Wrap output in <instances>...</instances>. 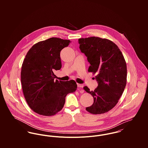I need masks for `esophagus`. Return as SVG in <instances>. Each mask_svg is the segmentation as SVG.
Instances as JSON below:
<instances>
[{"label":"esophagus","mask_w":148,"mask_h":148,"mask_svg":"<svg viewBox=\"0 0 148 148\" xmlns=\"http://www.w3.org/2000/svg\"><path fill=\"white\" fill-rule=\"evenodd\" d=\"M77 86L80 88H83L84 87V85L81 84H77Z\"/></svg>","instance_id":"34e87169"}]
</instances>
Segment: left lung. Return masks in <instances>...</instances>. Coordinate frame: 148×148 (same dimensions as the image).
<instances>
[{
  "label": "left lung",
  "instance_id": "left-lung-1",
  "mask_svg": "<svg viewBox=\"0 0 148 148\" xmlns=\"http://www.w3.org/2000/svg\"><path fill=\"white\" fill-rule=\"evenodd\" d=\"M80 49L90 63L88 71L96 74L98 86L85 90L93 97V104L86 110L93 114H103L114 108L127 84V64L117 45L107 39L90 37L79 39Z\"/></svg>",
  "mask_w": 148,
  "mask_h": 148
}]
</instances>
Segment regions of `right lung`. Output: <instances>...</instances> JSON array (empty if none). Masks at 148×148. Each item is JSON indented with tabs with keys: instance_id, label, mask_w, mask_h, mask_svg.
Returning a JSON list of instances; mask_svg holds the SVG:
<instances>
[{
	"instance_id": "right-lung-1",
	"label": "right lung",
	"mask_w": 148,
	"mask_h": 148,
	"mask_svg": "<svg viewBox=\"0 0 148 148\" xmlns=\"http://www.w3.org/2000/svg\"><path fill=\"white\" fill-rule=\"evenodd\" d=\"M71 41L51 38L34 44L22 64L21 83L23 95L30 108L46 116L56 114L65 104V97L76 91L75 80L55 81V70L62 68L60 51Z\"/></svg>"
}]
</instances>
